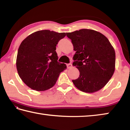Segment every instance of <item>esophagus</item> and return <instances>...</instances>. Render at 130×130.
<instances>
[{
    "instance_id": "esophagus-1",
    "label": "esophagus",
    "mask_w": 130,
    "mask_h": 130,
    "mask_svg": "<svg viewBox=\"0 0 130 130\" xmlns=\"http://www.w3.org/2000/svg\"><path fill=\"white\" fill-rule=\"evenodd\" d=\"M67 66L68 69H69V68H71L72 67V64H71V63H68V64H67Z\"/></svg>"
}]
</instances>
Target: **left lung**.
<instances>
[{
  "instance_id": "obj_1",
  "label": "left lung",
  "mask_w": 130,
  "mask_h": 130,
  "mask_svg": "<svg viewBox=\"0 0 130 130\" xmlns=\"http://www.w3.org/2000/svg\"><path fill=\"white\" fill-rule=\"evenodd\" d=\"M72 40L76 53L73 65L80 76L73 80L75 87L86 93L102 89L112 77L115 70V52L103 34L91 29L67 32Z\"/></svg>"
}]
</instances>
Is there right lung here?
<instances>
[{"instance_id": "1", "label": "right lung", "mask_w": 130, "mask_h": 130, "mask_svg": "<svg viewBox=\"0 0 130 130\" xmlns=\"http://www.w3.org/2000/svg\"><path fill=\"white\" fill-rule=\"evenodd\" d=\"M65 32L44 30L31 34L22 42L18 51L16 66L23 83L31 89L45 91L56 84L61 72L67 69L58 62L56 52L58 41Z\"/></svg>"}]
</instances>
